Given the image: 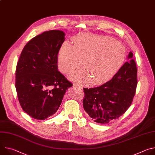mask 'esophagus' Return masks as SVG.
<instances>
[{"mask_svg": "<svg viewBox=\"0 0 155 155\" xmlns=\"http://www.w3.org/2000/svg\"><path fill=\"white\" fill-rule=\"evenodd\" d=\"M74 87H76L77 89H78V90H81L82 89V87L80 85H79L78 83H74Z\"/></svg>", "mask_w": 155, "mask_h": 155, "instance_id": "obj_1", "label": "esophagus"}]
</instances>
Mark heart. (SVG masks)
<instances>
[{
	"label": "heart",
	"mask_w": 155,
	"mask_h": 155,
	"mask_svg": "<svg viewBox=\"0 0 155 155\" xmlns=\"http://www.w3.org/2000/svg\"><path fill=\"white\" fill-rule=\"evenodd\" d=\"M125 48L115 39L107 36L84 34L74 39V45L64 42L58 54V65L63 74L83 69L69 78L78 82L102 84L111 79L118 71L125 58Z\"/></svg>",
	"instance_id": "b5f03b06"
}]
</instances>
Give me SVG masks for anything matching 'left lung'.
<instances>
[{
    "mask_svg": "<svg viewBox=\"0 0 155 155\" xmlns=\"http://www.w3.org/2000/svg\"><path fill=\"white\" fill-rule=\"evenodd\" d=\"M133 54L112 80L93 88H83L84 110L96 123L107 124L117 119L130 106L137 84V70Z\"/></svg>",
    "mask_w": 155,
    "mask_h": 155,
    "instance_id": "1",
    "label": "left lung"
}]
</instances>
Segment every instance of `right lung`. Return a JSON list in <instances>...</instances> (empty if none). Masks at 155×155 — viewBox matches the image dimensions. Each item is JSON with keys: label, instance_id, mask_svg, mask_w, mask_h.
<instances>
[{"label": "right lung", "instance_id": "right-lung-1", "mask_svg": "<svg viewBox=\"0 0 155 155\" xmlns=\"http://www.w3.org/2000/svg\"><path fill=\"white\" fill-rule=\"evenodd\" d=\"M59 30L44 32L28 41L16 69L15 87L24 111L36 120L54 114L72 86L58 69V54L65 40Z\"/></svg>", "mask_w": 155, "mask_h": 155}]
</instances>
